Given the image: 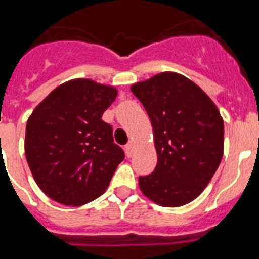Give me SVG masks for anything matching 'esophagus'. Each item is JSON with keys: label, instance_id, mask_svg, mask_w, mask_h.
<instances>
[{"label": "esophagus", "instance_id": "1", "mask_svg": "<svg viewBox=\"0 0 259 259\" xmlns=\"http://www.w3.org/2000/svg\"><path fill=\"white\" fill-rule=\"evenodd\" d=\"M125 152H126V156H127V157H132V156H133V152H134L133 142H129V144L125 146Z\"/></svg>", "mask_w": 259, "mask_h": 259}]
</instances>
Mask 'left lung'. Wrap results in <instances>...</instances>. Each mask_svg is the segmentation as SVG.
<instances>
[{
    "instance_id": "left-lung-1",
    "label": "left lung",
    "mask_w": 259,
    "mask_h": 259,
    "mask_svg": "<svg viewBox=\"0 0 259 259\" xmlns=\"http://www.w3.org/2000/svg\"><path fill=\"white\" fill-rule=\"evenodd\" d=\"M153 127L157 165L140 176L142 193L162 207H180L208 185L223 157L219 110L192 80L161 72L132 86Z\"/></svg>"
}]
</instances>
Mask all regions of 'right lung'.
Here are the masks:
<instances>
[{
  "instance_id": "obj_1",
  "label": "right lung",
  "mask_w": 259,
  "mask_h": 259,
  "mask_svg": "<svg viewBox=\"0 0 259 259\" xmlns=\"http://www.w3.org/2000/svg\"><path fill=\"white\" fill-rule=\"evenodd\" d=\"M117 90L90 79L63 83L26 122L25 156L36 184L52 200L83 205L105 192L125 153L102 115Z\"/></svg>"
}]
</instances>
